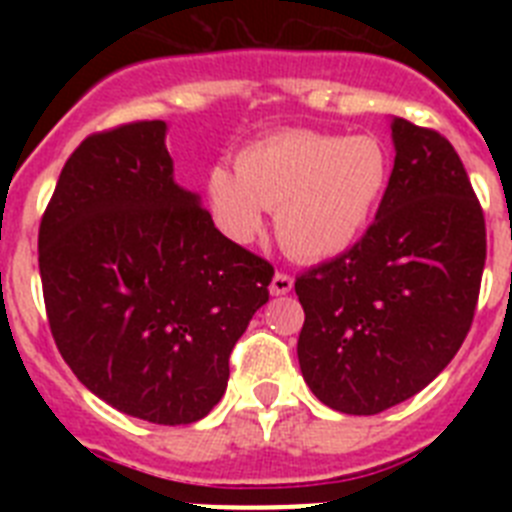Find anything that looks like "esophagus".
<instances>
[{
  "label": "esophagus",
  "instance_id": "obj_1",
  "mask_svg": "<svg viewBox=\"0 0 512 512\" xmlns=\"http://www.w3.org/2000/svg\"><path fill=\"white\" fill-rule=\"evenodd\" d=\"M292 284H295V279L289 277L287 271H277V274H274V279H271V284H269L271 295H287L289 289H292Z\"/></svg>",
  "mask_w": 512,
  "mask_h": 512
}]
</instances>
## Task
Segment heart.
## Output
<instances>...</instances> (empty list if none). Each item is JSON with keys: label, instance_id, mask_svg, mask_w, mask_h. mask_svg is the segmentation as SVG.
<instances>
[{"label": "heart", "instance_id": "obj_1", "mask_svg": "<svg viewBox=\"0 0 512 512\" xmlns=\"http://www.w3.org/2000/svg\"><path fill=\"white\" fill-rule=\"evenodd\" d=\"M390 171V151L377 135L282 130L243 148L235 174L212 169L207 194L230 238L251 241L269 210L284 251L318 261L359 241L387 192Z\"/></svg>", "mask_w": 512, "mask_h": 512}]
</instances>
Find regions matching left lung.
Wrapping results in <instances>:
<instances>
[{
    "instance_id": "obj_1",
    "label": "left lung",
    "mask_w": 512,
    "mask_h": 512,
    "mask_svg": "<svg viewBox=\"0 0 512 512\" xmlns=\"http://www.w3.org/2000/svg\"><path fill=\"white\" fill-rule=\"evenodd\" d=\"M395 169L374 223L302 271L297 359L312 395L377 415L418 395L472 328L487 259L485 212L438 130L392 117Z\"/></svg>"
}]
</instances>
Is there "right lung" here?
I'll list each match as a JSON object with an SVG mask.
<instances>
[{"label": "right lung", "instance_id": "obj_1", "mask_svg": "<svg viewBox=\"0 0 512 512\" xmlns=\"http://www.w3.org/2000/svg\"><path fill=\"white\" fill-rule=\"evenodd\" d=\"M164 135V120H135L81 140L40 220L38 264L79 382L120 413L187 425L223 397L274 266L174 184Z\"/></svg>", "mask_w": 512, "mask_h": 512}]
</instances>
